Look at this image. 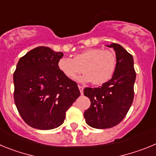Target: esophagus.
<instances>
[{
    "label": "esophagus",
    "instance_id": "1",
    "mask_svg": "<svg viewBox=\"0 0 156 156\" xmlns=\"http://www.w3.org/2000/svg\"><path fill=\"white\" fill-rule=\"evenodd\" d=\"M78 88H79V90H80V92H81V95H82V94H83L84 88L82 86H81V85H78Z\"/></svg>",
    "mask_w": 156,
    "mask_h": 156
}]
</instances>
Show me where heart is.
I'll return each mask as SVG.
<instances>
[{
    "label": "heart",
    "instance_id": "heart-1",
    "mask_svg": "<svg viewBox=\"0 0 156 156\" xmlns=\"http://www.w3.org/2000/svg\"><path fill=\"white\" fill-rule=\"evenodd\" d=\"M57 67L69 80H75L82 71L81 81H92L101 85L111 79L116 71V58L113 52L102 48H88L74 55L73 58H61Z\"/></svg>",
    "mask_w": 156,
    "mask_h": 156
}]
</instances>
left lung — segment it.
<instances>
[{
  "instance_id": "obj_1",
  "label": "left lung",
  "mask_w": 156,
  "mask_h": 156,
  "mask_svg": "<svg viewBox=\"0 0 156 156\" xmlns=\"http://www.w3.org/2000/svg\"><path fill=\"white\" fill-rule=\"evenodd\" d=\"M107 47L116 52V68L113 77L99 88L84 89V95L91 101L84 117L88 125L96 129L110 128L120 123L134 99L136 72L132 55L117 43Z\"/></svg>"
}]
</instances>
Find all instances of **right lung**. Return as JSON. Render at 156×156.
Instances as JSON below:
<instances>
[{"mask_svg":"<svg viewBox=\"0 0 156 156\" xmlns=\"http://www.w3.org/2000/svg\"><path fill=\"white\" fill-rule=\"evenodd\" d=\"M62 52L47 47L33 49L19 59L14 72V99L28 125L40 130L61 126L66 111L80 95L75 81L57 67Z\"/></svg>","mask_w":156,"mask_h":156,"instance_id":"1","label":"right lung"}]
</instances>
